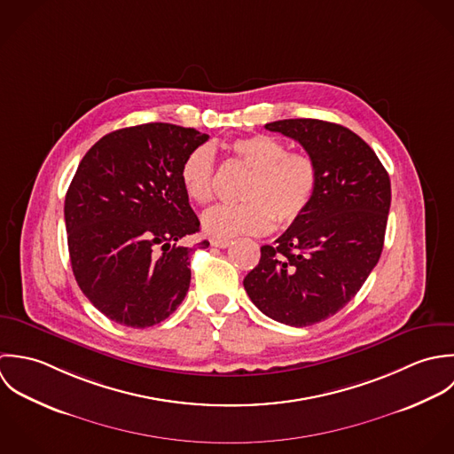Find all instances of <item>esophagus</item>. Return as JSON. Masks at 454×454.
<instances>
[{
    "mask_svg": "<svg viewBox=\"0 0 454 454\" xmlns=\"http://www.w3.org/2000/svg\"><path fill=\"white\" fill-rule=\"evenodd\" d=\"M210 244H212L214 247H219V249H226V247L230 246V240H219V239H212V240H210Z\"/></svg>",
    "mask_w": 454,
    "mask_h": 454,
    "instance_id": "34e87169",
    "label": "esophagus"
}]
</instances>
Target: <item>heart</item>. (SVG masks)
Segmentation results:
<instances>
[{
    "mask_svg": "<svg viewBox=\"0 0 454 454\" xmlns=\"http://www.w3.org/2000/svg\"><path fill=\"white\" fill-rule=\"evenodd\" d=\"M233 158L251 170L240 198L244 203L208 210L203 230L208 237L226 240L237 235H263L273 226L294 224L310 207L319 182L316 160L287 145L272 135L242 137L230 145ZM185 196L207 205L217 189L215 156L210 145L191 149L179 168Z\"/></svg>",
    "mask_w": 454,
    "mask_h": 454,
    "instance_id": "obj_1",
    "label": "heart"
}]
</instances>
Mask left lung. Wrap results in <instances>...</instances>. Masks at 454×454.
Segmentation results:
<instances>
[{
  "label": "left lung",
  "instance_id": "left-lung-1",
  "mask_svg": "<svg viewBox=\"0 0 454 454\" xmlns=\"http://www.w3.org/2000/svg\"><path fill=\"white\" fill-rule=\"evenodd\" d=\"M267 129L296 140L317 163L307 212L262 247L244 287L269 317L309 326L337 314L377 265L391 203L389 176L351 129L319 119H284Z\"/></svg>",
  "mask_w": 454,
  "mask_h": 454
}]
</instances>
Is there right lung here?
<instances>
[{
    "mask_svg": "<svg viewBox=\"0 0 454 454\" xmlns=\"http://www.w3.org/2000/svg\"><path fill=\"white\" fill-rule=\"evenodd\" d=\"M208 135L149 122L112 131L82 158L65 198L72 270L108 319L147 328L184 300L189 256L177 242L200 230L179 179L184 156Z\"/></svg>",
    "mask_w": 454,
    "mask_h": 454,
    "instance_id": "add662e5",
    "label": "right lung"
}]
</instances>
